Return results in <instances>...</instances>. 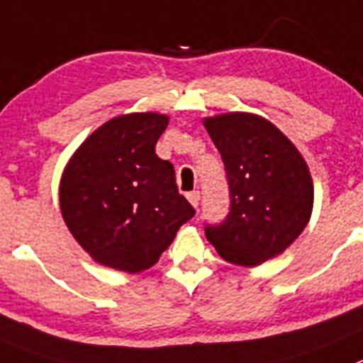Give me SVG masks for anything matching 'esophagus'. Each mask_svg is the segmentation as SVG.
<instances>
[{
	"label": "esophagus",
	"instance_id": "esophagus-1",
	"mask_svg": "<svg viewBox=\"0 0 363 363\" xmlns=\"http://www.w3.org/2000/svg\"><path fill=\"white\" fill-rule=\"evenodd\" d=\"M186 197H188L189 204L194 206V208H197L199 201H201V194H199V191H189V194L186 195Z\"/></svg>",
	"mask_w": 363,
	"mask_h": 363
}]
</instances>
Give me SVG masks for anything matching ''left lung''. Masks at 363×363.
I'll return each instance as SVG.
<instances>
[{
    "label": "left lung",
    "instance_id": "8db88e82",
    "mask_svg": "<svg viewBox=\"0 0 363 363\" xmlns=\"http://www.w3.org/2000/svg\"><path fill=\"white\" fill-rule=\"evenodd\" d=\"M202 123L226 166L231 197L228 218L206 226V237L228 262L260 266L308 226L315 199L308 162L262 116L228 112Z\"/></svg>",
    "mask_w": 363,
    "mask_h": 363
}]
</instances>
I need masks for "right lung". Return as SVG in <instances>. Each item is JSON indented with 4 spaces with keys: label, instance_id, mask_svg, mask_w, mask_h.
I'll return each instance as SVG.
<instances>
[{
    "label": "right lung",
    "instance_id": "right-lung-1",
    "mask_svg": "<svg viewBox=\"0 0 363 363\" xmlns=\"http://www.w3.org/2000/svg\"><path fill=\"white\" fill-rule=\"evenodd\" d=\"M169 117L123 113L81 143L60 182V208L74 238L97 264L139 273L157 262L195 215L175 169L155 153Z\"/></svg>",
    "mask_w": 363,
    "mask_h": 363
}]
</instances>
